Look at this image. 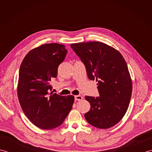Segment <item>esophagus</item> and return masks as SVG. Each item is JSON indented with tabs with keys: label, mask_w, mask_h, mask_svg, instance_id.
<instances>
[{
	"label": "esophagus",
	"mask_w": 152,
	"mask_h": 152,
	"mask_svg": "<svg viewBox=\"0 0 152 152\" xmlns=\"http://www.w3.org/2000/svg\"><path fill=\"white\" fill-rule=\"evenodd\" d=\"M74 98H75L76 101H81L83 99V96L81 95H76L74 96Z\"/></svg>",
	"instance_id": "esophagus-1"
}]
</instances>
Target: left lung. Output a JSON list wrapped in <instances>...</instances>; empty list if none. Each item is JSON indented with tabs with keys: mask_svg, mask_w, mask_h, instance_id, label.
Segmentation results:
<instances>
[{
	"mask_svg": "<svg viewBox=\"0 0 152 152\" xmlns=\"http://www.w3.org/2000/svg\"><path fill=\"white\" fill-rule=\"evenodd\" d=\"M85 64L88 78L96 80L99 96H86L91 105L85 118L99 129H108L121 120L127 112L132 94V80L122 55L100 42L71 44Z\"/></svg>",
	"mask_w": 152,
	"mask_h": 152,
	"instance_id": "obj_1",
	"label": "left lung"
}]
</instances>
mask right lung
Returning a JSON list of instances; mask_svg holds the SVG:
<instances>
[{
    "instance_id": "add662e5",
    "label": "right lung",
    "mask_w": 152,
    "mask_h": 152,
    "mask_svg": "<svg viewBox=\"0 0 152 152\" xmlns=\"http://www.w3.org/2000/svg\"><path fill=\"white\" fill-rule=\"evenodd\" d=\"M67 53L63 44L50 43L31 50L19 71L18 96L27 118L42 129H52L63 124L72 108L73 95L61 96L51 91L50 81Z\"/></svg>"
}]
</instances>
